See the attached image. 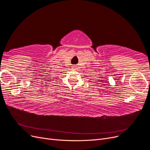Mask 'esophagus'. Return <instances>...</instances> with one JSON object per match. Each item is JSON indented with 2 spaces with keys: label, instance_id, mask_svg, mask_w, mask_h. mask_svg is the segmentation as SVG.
I'll return each mask as SVG.
<instances>
[{
  "label": "esophagus",
  "instance_id": "1",
  "mask_svg": "<svg viewBox=\"0 0 150 150\" xmlns=\"http://www.w3.org/2000/svg\"><path fill=\"white\" fill-rule=\"evenodd\" d=\"M72 69H76V66H72Z\"/></svg>",
  "mask_w": 150,
  "mask_h": 150
}]
</instances>
